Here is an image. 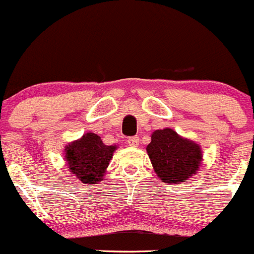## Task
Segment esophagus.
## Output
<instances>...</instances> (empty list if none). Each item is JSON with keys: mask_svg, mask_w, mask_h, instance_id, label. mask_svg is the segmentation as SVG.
Masks as SVG:
<instances>
[{"mask_svg": "<svg viewBox=\"0 0 254 254\" xmlns=\"http://www.w3.org/2000/svg\"><path fill=\"white\" fill-rule=\"evenodd\" d=\"M138 143H140V140H138L137 136H132V137L127 138V144L131 147H137Z\"/></svg>", "mask_w": 254, "mask_h": 254, "instance_id": "obj_1", "label": "esophagus"}]
</instances>
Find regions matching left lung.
<instances>
[{"mask_svg":"<svg viewBox=\"0 0 254 254\" xmlns=\"http://www.w3.org/2000/svg\"><path fill=\"white\" fill-rule=\"evenodd\" d=\"M147 152L154 171L166 183L185 182L197 171L202 159L197 144L168 127L152 133Z\"/></svg>","mask_w":254,"mask_h":254,"instance_id":"left-lung-1","label":"left lung"}]
</instances>
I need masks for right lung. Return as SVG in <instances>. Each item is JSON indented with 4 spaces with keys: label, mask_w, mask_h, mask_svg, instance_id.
<instances>
[{
    "label": "right lung",
    "mask_w": 254,
    "mask_h": 254,
    "mask_svg": "<svg viewBox=\"0 0 254 254\" xmlns=\"http://www.w3.org/2000/svg\"><path fill=\"white\" fill-rule=\"evenodd\" d=\"M116 146H106L96 133L88 132L66 147L68 170L82 183L95 185L101 181Z\"/></svg>",
    "instance_id": "add662e5"
}]
</instances>
